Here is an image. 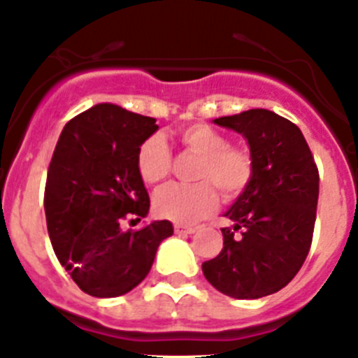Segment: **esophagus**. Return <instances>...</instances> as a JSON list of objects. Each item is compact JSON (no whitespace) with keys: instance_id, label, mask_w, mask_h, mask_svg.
Returning <instances> with one entry per match:
<instances>
[{"instance_id":"obj_1","label":"esophagus","mask_w":358,"mask_h":358,"mask_svg":"<svg viewBox=\"0 0 358 358\" xmlns=\"http://www.w3.org/2000/svg\"><path fill=\"white\" fill-rule=\"evenodd\" d=\"M196 228L192 226H187V224H175V233L176 235H190V233H194Z\"/></svg>"}]
</instances>
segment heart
I'll return each instance as SVG.
<instances>
[{"mask_svg": "<svg viewBox=\"0 0 358 358\" xmlns=\"http://www.w3.org/2000/svg\"><path fill=\"white\" fill-rule=\"evenodd\" d=\"M182 148L199 157L192 180L196 183H171L153 198V210L159 217L175 222H194L210 215L219 205V192L226 201L240 198L256 175V159L250 148L229 143L228 134L208 123L196 122L176 132ZM136 168L148 185L168 178L173 155L160 134H152L139 145Z\"/></svg>", "mask_w": 358, "mask_h": 358, "instance_id": "heart-1", "label": "heart"}]
</instances>
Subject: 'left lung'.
<instances>
[{"label": "left lung", "instance_id": "left-lung-1", "mask_svg": "<svg viewBox=\"0 0 358 358\" xmlns=\"http://www.w3.org/2000/svg\"><path fill=\"white\" fill-rule=\"evenodd\" d=\"M247 139L256 159L249 189L226 212L224 247L203 263L213 288L233 299H262L285 288L309 255L320 175L303 134L268 109L213 120Z\"/></svg>", "mask_w": 358, "mask_h": 358}]
</instances>
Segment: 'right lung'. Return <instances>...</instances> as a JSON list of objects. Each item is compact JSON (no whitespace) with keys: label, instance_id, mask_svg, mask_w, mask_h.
Instances as JSON below:
<instances>
[{"label":"right lung","instance_id":"add662e5","mask_svg":"<svg viewBox=\"0 0 358 358\" xmlns=\"http://www.w3.org/2000/svg\"><path fill=\"white\" fill-rule=\"evenodd\" d=\"M155 118L99 103L70 120L49 164L43 208L58 262L85 293L125 295L148 275L157 249L173 235L169 220L122 229V220L148 213L138 168L139 145Z\"/></svg>","mask_w":358,"mask_h":358}]
</instances>
